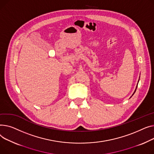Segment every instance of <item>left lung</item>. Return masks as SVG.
<instances>
[{
  "label": "left lung",
  "mask_w": 154,
  "mask_h": 154,
  "mask_svg": "<svg viewBox=\"0 0 154 154\" xmlns=\"http://www.w3.org/2000/svg\"><path fill=\"white\" fill-rule=\"evenodd\" d=\"M135 91H136V89H135V91H134V93H135ZM133 94H132V95H133Z\"/></svg>",
  "instance_id": "left-lung-1"
}]
</instances>
